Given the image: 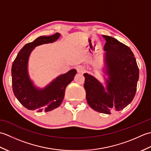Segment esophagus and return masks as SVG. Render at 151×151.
I'll list each match as a JSON object with an SVG mask.
<instances>
[{"instance_id":"obj_1","label":"esophagus","mask_w":151,"mask_h":151,"mask_svg":"<svg viewBox=\"0 0 151 151\" xmlns=\"http://www.w3.org/2000/svg\"><path fill=\"white\" fill-rule=\"evenodd\" d=\"M76 70H77V72L79 73H84V71L85 70V68L82 65H78L76 67Z\"/></svg>"}]
</instances>
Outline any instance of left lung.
<instances>
[{"label": "left lung", "mask_w": 151, "mask_h": 151, "mask_svg": "<svg viewBox=\"0 0 151 151\" xmlns=\"http://www.w3.org/2000/svg\"><path fill=\"white\" fill-rule=\"evenodd\" d=\"M106 40V81L105 92L102 85L88 73L85 77L86 99L92 109L102 114H110L127 106L135 96L139 79V68L130 48L115 38L102 35Z\"/></svg>", "instance_id": "8db88e82"}]
</instances>
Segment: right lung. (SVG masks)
I'll use <instances>...</instances> for the list:
<instances>
[{
    "instance_id": "right-lung-1",
    "label": "right lung",
    "mask_w": 151,
    "mask_h": 151,
    "mask_svg": "<svg viewBox=\"0 0 151 151\" xmlns=\"http://www.w3.org/2000/svg\"><path fill=\"white\" fill-rule=\"evenodd\" d=\"M60 37L59 33L50 36H40L28 43L19 51L12 64V88L19 102L28 110L49 111L57 108L62 102L65 88L76 74L75 69L60 75L43 89L33 86L27 72L28 60L31 51L36 46L52 43Z\"/></svg>"
}]
</instances>
